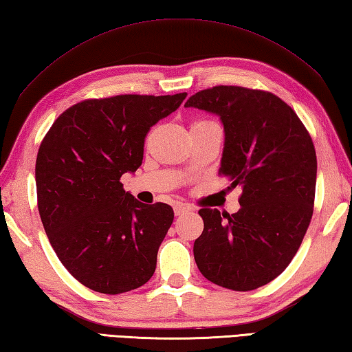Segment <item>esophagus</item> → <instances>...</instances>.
<instances>
[{
    "label": "esophagus",
    "instance_id": "1",
    "mask_svg": "<svg viewBox=\"0 0 352 352\" xmlns=\"http://www.w3.org/2000/svg\"><path fill=\"white\" fill-rule=\"evenodd\" d=\"M188 211H190V208L187 207V205H182V204H179V205H176V207H175V214H176V216L187 214Z\"/></svg>",
    "mask_w": 352,
    "mask_h": 352
}]
</instances>
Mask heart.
Wrapping results in <instances>:
<instances>
[{"mask_svg": "<svg viewBox=\"0 0 352 352\" xmlns=\"http://www.w3.org/2000/svg\"><path fill=\"white\" fill-rule=\"evenodd\" d=\"M201 122H204V121H201Z\"/></svg>", "mask_w": 352, "mask_h": 352, "instance_id": "obj_1", "label": "heart"}]
</instances>
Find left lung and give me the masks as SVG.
Here are the masks:
<instances>
[{
  "label": "left lung",
  "mask_w": 352,
  "mask_h": 352,
  "mask_svg": "<svg viewBox=\"0 0 352 352\" xmlns=\"http://www.w3.org/2000/svg\"><path fill=\"white\" fill-rule=\"evenodd\" d=\"M185 107L221 119L219 173L242 188L234 214L199 210L204 231L193 247L197 268L228 289L263 287L293 261L313 217L314 144L294 110L270 91L217 85L190 96Z\"/></svg>",
  "instance_id": "1"
}]
</instances>
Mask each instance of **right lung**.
I'll return each mask as SVG.
<instances>
[{
    "mask_svg": "<svg viewBox=\"0 0 352 352\" xmlns=\"http://www.w3.org/2000/svg\"><path fill=\"white\" fill-rule=\"evenodd\" d=\"M187 94L87 99L59 116L38 150V210L50 245L69 273L102 294L142 287L173 222L167 204L147 205L122 188L135 173L150 127Z\"/></svg>",
    "mask_w": 352,
    "mask_h": 352,
    "instance_id": "obj_1",
    "label": "right lung"
}]
</instances>
